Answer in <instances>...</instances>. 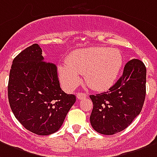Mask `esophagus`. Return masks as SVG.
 Returning <instances> with one entry per match:
<instances>
[{
    "label": "esophagus",
    "mask_w": 157,
    "mask_h": 157,
    "mask_svg": "<svg viewBox=\"0 0 157 157\" xmlns=\"http://www.w3.org/2000/svg\"><path fill=\"white\" fill-rule=\"evenodd\" d=\"M76 97H77L79 100H83L85 99V98H86V94L82 93V92H77V94H76Z\"/></svg>",
    "instance_id": "34e87169"
}]
</instances>
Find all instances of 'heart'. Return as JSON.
<instances>
[{"instance_id":"heart-1","label":"heart","mask_w":157,"mask_h":157,"mask_svg":"<svg viewBox=\"0 0 157 157\" xmlns=\"http://www.w3.org/2000/svg\"><path fill=\"white\" fill-rule=\"evenodd\" d=\"M66 64L58 67V75L63 86L75 87L80 81L78 75H83L89 87L103 90L114 83L122 67L123 57L116 48L90 47L71 52Z\"/></svg>"}]
</instances>
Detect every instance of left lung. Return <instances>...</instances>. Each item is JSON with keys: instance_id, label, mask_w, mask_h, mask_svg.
Segmentation results:
<instances>
[{"instance_id": "1", "label": "left lung", "mask_w": 157, "mask_h": 157, "mask_svg": "<svg viewBox=\"0 0 157 157\" xmlns=\"http://www.w3.org/2000/svg\"><path fill=\"white\" fill-rule=\"evenodd\" d=\"M147 68L141 61L126 64L122 75L108 91L90 95L91 126L103 135H114L131 125L140 114L146 97Z\"/></svg>"}]
</instances>
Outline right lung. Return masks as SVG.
<instances>
[{
  "label": "right lung",
  "instance_id": "right-lung-1",
  "mask_svg": "<svg viewBox=\"0 0 157 157\" xmlns=\"http://www.w3.org/2000/svg\"><path fill=\"white\" fill-rule=\"evenodd\" d=\"M8 100L15 117L26 130L47 136L62 126L75 96L61 90L56 66L44 61L41 48L33 44L12 61Z\"/></svg>",
  "mask_w": 157,
  "mask_h": 157
}]
</instances>
